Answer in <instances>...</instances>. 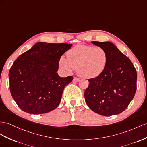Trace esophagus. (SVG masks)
I'll list each match as a JSON object with an SVG mask.
<instances>
[{"instance_id":"34e87169","label":"esophagus","mask_w":147,"mask_h":147,"mask_svg":"<svg viewBox=\"0 0 147 147\" xmlns=\"http://www.w3.org/2000/svg\"><path fill=\"white\" fill-rule=\"evenodd\" d=\"M80 78H78V77H74V79H73V81H74V82H79L80 81Z\"/></svg>"}]
</instances>
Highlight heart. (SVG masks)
I'll use <instances>...</instances> for the list:
<instances>
[{
	"mask_svg": "<svg viewBox=\"0 0 147 147\" xmlns=\"http://www.w3.org/2000/svg\"><path fill=\"white\" fill-rule=\"evenodd\" d=\"M67 58L62 56L59 65L71 71L76 68L77 73L84 78H94L102 73L108 61V53L104 48L90 45H78L66 53Z\"/></svg>",
	"mask_w": 147,
	"mask_h": 147,
	"instance_id": "obj_1",
	"label": "heart"
}]
</instances>
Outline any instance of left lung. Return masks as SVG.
<instances>
[{"label":"left lung","mask_w":147,"mask_h":147,"mask_svg":"<svg viewBox=\"0 0 147 147\" xmlns=\"http://www.w3.org/2000/svg\"><path fill=\"white\" fill-rule=\"evenodd\" d=\"M108 53L106 68L99 76L88 80L84 91L88 107L104 116L119 114L126 109L137 90V74L130 59L111 42L92 41Z\"/></svg>","instance_id":"8db88e82"}]
</instances>
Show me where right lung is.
Masks as SVG:
<instances>
[{
	"label": "right lung",
	"instance_id": "right-lung-1",
	"mask_svg": "<svg viewBox=\"0 0 147 147\" xmlns=\"http://www.w3.org/2000/svg\"><path fill=\"white\" fill-rule=\"evenodd\" d=\"M71 46L37 43L14 61L9 73L10 91L22 111L41 114L58 106L64 88L73 80L57 73L61 56Z\"/></svg>",
	"mask_w": 147,
	"mask_h": 147
}]
</instances>
